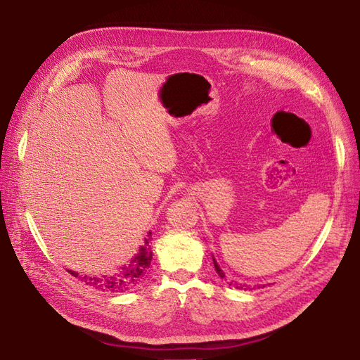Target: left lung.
<instances>
[{
	"label": "left lung",
	"instance_id": "8db88e82",
	"mask_svg": "<svg viewBox=\"0 0 360 360\" xmlns=\"http://www.w3.org/2000/svg\"><path fill=\"white\" fill-rule=\"evenodd\" d=\"M214 267H215V271L218 274V276H220L221 279H224V281H227L226 276H224V274H223V270H221L220 267H218V264L215 262V259H214ZM227 284L232 285V287H235V288H240V290H248V288H249L246 284H240V283H236V281H229ZM249 290H250V288H249Z\"/></svg>",
	"mask_w": 360,
	"mask_h": 360
}]
</instances>
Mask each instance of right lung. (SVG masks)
I'll list each match as a JSON object with an SVG mask.
<instances>
[{
	"label": "right lung",
	"instance_id": "add662e5",
	"mask_svg": "<svg viewBox=\"0 0 360 360\" xmlns=\"http://www.w3.org/2000/svg\"><path fill=\"white\" fill-rule=\"evenodd\" d=\"M151 232L143 241V246H140L137 255L129 261V264L122 267V270L116 275L108 276H81L76 271H70L73 276L79 278V281H84L86 285L98 288L101 292L108 293H124L129 288L136 287L142 281L143 275L146 274L148 267L151 264L153 250H151Z\"/></svg>",
	"mask_w": 360,
	"mask_h": 360
}]
</instances>
